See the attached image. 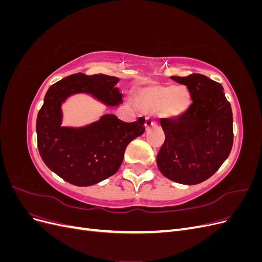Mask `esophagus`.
<instances>
[{
    "instance_id": "obj_1",
    "label": "esophagus",
    "mask_w": 262,
    "mask_h": 262,
    "mask_svg": "<svg viewBox=\"0 0 262 262\" xmlns=\"http://www.w3.org/2000/svg\"><path fill=\"white\" fill-rule=\"evenodd\" d=\"M155 125H157L156 119L147 117V118H146V120H145V129H146V131H147V130H149L150 128H152V126H155Z\"/></svg>"
}]
</instances>
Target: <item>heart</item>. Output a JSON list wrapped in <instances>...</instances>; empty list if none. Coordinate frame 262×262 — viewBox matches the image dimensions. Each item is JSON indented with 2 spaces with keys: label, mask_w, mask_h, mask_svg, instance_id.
<instances>
[{
  "label": "heart",
  "mask_w": 262,
  "mask_h": 262,
  "mask_svg": "<svg viewBox=\"0 0 262 262\" xmlns=\"http://www.w3.org/2000/svg\"><path fill=\"white\" fill-rule=\"evenodd\" d=\"M134 104L145 113L156 112L166 118H178L184 115L191 104L187 87L181 85H153L141 90L134 97Z\"/></svg>",
  "instance_id": "1"
}]
</instances>
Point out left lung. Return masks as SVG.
<instances>
[{"label": "left lung", "instance_id": "obj_1", "mask_svg": "<svg viewBox=\"0 0 262 262\" xmlns=\"http://www.w3.org/2000/svg\"><path fill=\"white\" fill-rule=\"evenodd\" d=\"M170 78L187 86L192 104L181 117L161 119L165 142L157 167L178 184L196 185L209 179L231 153L232 108L223 86L205 75Z\"/></svg>", "mask_w": 262, "mask_h": 262}]
</instances>
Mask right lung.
I'll return each instance as SVG.
<instances>
[{"instance_id": "obj_1", "label": "right lung", "mask_w": 262, "mask_h": 262, "mask_svg": "<svg viewBox=\"0 0 262 262\" xmlns=\"http://www.w3.org/2000/svg\"><path fill=\"white\" fill-rule=\"evenodd\" d=\"M118 82L116 76L76 73L51 85L46 94L36 122L38 149L45 164L70 184L87 187L115 175L126 146L144 133L143 117L128 123L112 114L80 128L61 125V106L71 95L90 94L112 107L121 104Z\"/></svg>"}]
</instances>
